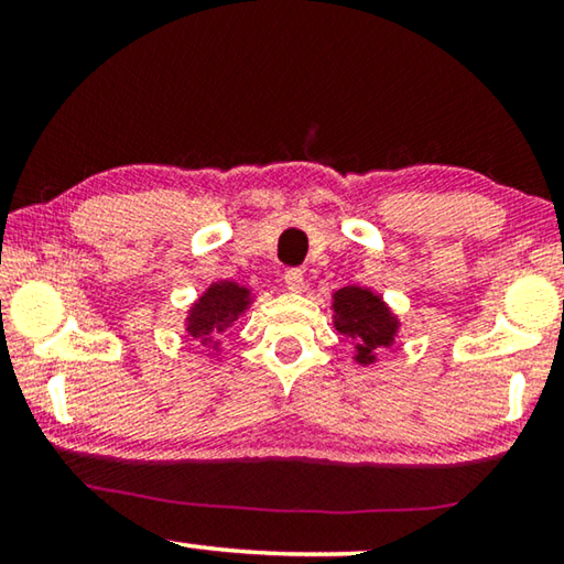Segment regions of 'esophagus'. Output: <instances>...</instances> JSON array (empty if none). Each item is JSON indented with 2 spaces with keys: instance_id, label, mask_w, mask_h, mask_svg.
<instances>
[{
  "instance_id": "obj_1",
  "label": "esophagus",
  "mask_w": 564,
  "mask_h": 564,
  "mask_svg": "<svg viewBox=\"0 0 564 564\" xmlns=\"http://www.w3.org/2000/svg\"><path fill=\"white\" fill-rule=\"evenodd\" d=\"M283 281H285V289L293 291V293L305 291V279H303V271L301 269H289V271H285Z\"/></svg>"
}]
</instances>
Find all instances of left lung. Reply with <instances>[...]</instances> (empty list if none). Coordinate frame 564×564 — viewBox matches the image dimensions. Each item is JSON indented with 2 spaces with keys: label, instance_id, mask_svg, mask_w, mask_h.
Wrapping results in <instances>:
<instances>
[{
  "label": "left lung",
  "instance_id": "8db88e82",
  "mask_svg": "<svg viewBox=\"0 0 564 564\" xmlns=\"http://www.w3.org/2000/svg\"><path fill=\"white\" fill-rule=\"evenodd\" d=\"M333 311H336L333 316L336 330L356 346V360L362 366L373 362L378 352L393 346L398 321L380 301V295L346 285L333 295Z\"/></svg>",
  "mask_w": 564,
  "mask_h": 564
}]
</instances>
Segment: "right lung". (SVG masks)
I'll return each mask as SVG.
<instances>
[{
  "mask_svg": "<svg viewBox=\"0 0 564 564\" xmlns=\"http://www.w3.org/2000/svg\"><path fill=\"white\" fill-rule=\"evenodd\" d=\"M248 301L251 299H248V289H243V285H238L234 281L214 283L212 289L194 303V308H191L186 318V330L196 340H202L204 346L206 343H216V333L231 326V323L248 308Z\"/></svg>",
  "mask_w": 564,
  "mask_h": 564,
  "instance_id": "obj_1",
  "label": "right lung"
}]
</instances>
